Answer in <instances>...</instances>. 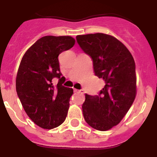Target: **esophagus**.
<instances>
[{
  "label": "esophagus",
  "instance_id": "obj_1",
  "mask_svg": "<svg viewBox=\"0 0 157 157\" xmlns=\"http://www.w3.org/2000/svg\"><path fill=\"white\" fill-rule=\"evenodd\" d=\"M74 91L76 92V93H81V94H83V93H84V90H82V89H74Z\"/></svg>",
  "mask_w": 157,
  "mask_h": 157
}]
</instances>
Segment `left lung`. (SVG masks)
<instances>
[{"label": "left lung", "mask_w": 157, "mask_h": 157, "mask_svg": "<svg viewBox=\"0 0 157 157\" xmlns=\"http://www.w3.org/2000/svg\"><path fill=\"white\" fill-rule=\"evenodd\" d=\"M76 40L93 60L95 75L105 84L99 95L85 94L84 118L95 129L107 131L121 122L135 100V61L126 46L111 35H78Z\"/></svg>", "instance_id": "obj_1"}]
</instances>
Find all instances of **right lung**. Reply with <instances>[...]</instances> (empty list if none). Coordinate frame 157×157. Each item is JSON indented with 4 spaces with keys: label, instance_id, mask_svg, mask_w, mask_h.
Returning a JSON list of instances; mask_svg holds the SVG:
<instances>
[{
    "label": "right lung",
    "instance_id": "right-lung-1",
    "mask_svg": "<svg viewBox=\"0 0 157 157\" xmlns=\"http://www.w3.org/2000/svg\"><path fill=\"white\" fill-rule=\"evenodd\" d=\"M74 44L70 36H43L26 51L20 64L17 93L29 117L44 129L58 127L67 117L73 90L62 85L65 78L60 71L58 56ZM54 78L59 79L56 86Z\"/></svg>",
    "mask_w": 157,
    "mask_h": 157
}]
</instances>
